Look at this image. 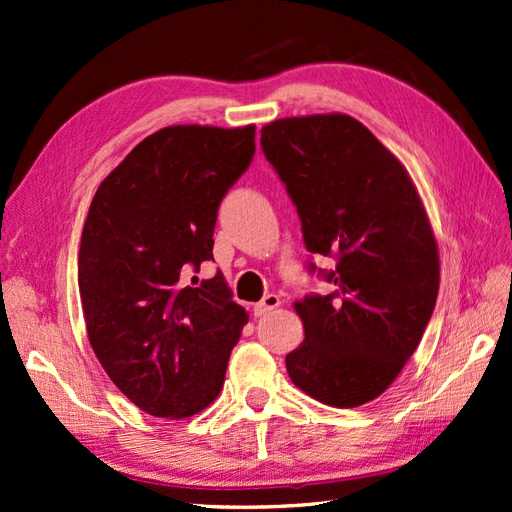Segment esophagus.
<instances>
[{"instance_id": "esophagus-1", "label": "esophagus", "mask_w": 512, "mask_h": 512, "mask_svg": "<svg viewBox=\"0 0 512 512\" xmlns=\"http://www.w3.org/2000/svg\"><path fill=\"white\" fill-rule=\"evenodd\" d=\"M279 304H281V298H279V296H276V294H268V296H264V300L257 302V304L253 306V315H255V317L268 315V313L274 311Z\"/></svg>"}]
</instances>
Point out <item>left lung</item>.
<instances>
[{"mask_svg":"<svg viewBox=\"0 0 512 512\" xmlns=\"http://www.w3.org/2000/svg\"><path fill=\"white\" fill-rule=\"evenodd\" d=\"M261 150L300 216L311 274L334 285L296 302L304 341L285 358L300 390L332 407L379 397L425 334L440 289L429 218L405 167L343 113L261 128Z\"/></svg>","mask_w":512,"mask_h":512,"instance_id":"left-lung-1","label":"left lung"}]
</instances>
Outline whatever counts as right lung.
Wrapping results in <instances>:
<instances>
[{
  "label": "right lung",
  "instance_id": "1",
  "mask_svg": "<svg viewBox=\"0 0 512 512\" xmlns=\"http://www.w3.org/2000/svg\"><path fill=\"white\" fill-rule=\"evenodd\" d=\"M255 156V126H169L143 139L92 199L79 246L87 337L143 412L188 418L218 397L246 311L210 261L218 206ZM197 276H193V283Z\"/></svg>",
  "mask_w": 512,
  "mask_h": 512
}]
</instances>
